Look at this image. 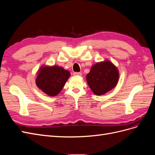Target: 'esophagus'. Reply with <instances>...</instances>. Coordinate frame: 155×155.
<instances>
[{
    "mask_svg": "<svg viewBox=\"0 0 155 155\" xmlns=\"http://www.w3.org/2000/svg\"><path fill=\"white\" fill-rule=\"evenodd\" d=\"M74 76H81L82 74L81 72H74Z\"/></svg>",
    "mask_w": 155,
    "mask_h": 155,
    "instance_id": "esophagus-1",
    "label": "esophagus"
}]
</instances>
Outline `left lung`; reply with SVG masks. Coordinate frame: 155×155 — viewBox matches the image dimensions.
I'll use <instances>...</instances> for the list:
<instances>
[{
  "instance_id": "left-lung-1",
  "label": "left lung",
  "mask_w": 155,
  "mask_h": 155,
  "mask_svg": "<svg viewBox=\"0 0 155 155\" xmlns=\"http://www.w3.org/2000/svg\"><path fill=\"white\" fill-rule=\"evenodd\" d=\"M86 79L92 91L94 94L100 96L105 94L116 86L119 72L113 64L106 60L94 64Z\"/></svg>"
}]
</instances>
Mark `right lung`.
Returning a JSON list of instances; mask_svg holds the SVG:
<instances>
[{"label": "right lung", "mask_w": 155, "mask_h": 155, "mask_svg": "<svg viewBox=\"0 0 155 155\" xmlns=\"http://www.w3.org/2000/svg\"><path fill=\"white\" fill-rule=\"evenodd\" d=\"M70 76L67 70L59 66L41 67L36 78L37 86L50 96H55L62 90Z\"/></svg>", "instance_id": "1"}]
</instances>
